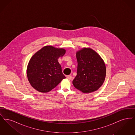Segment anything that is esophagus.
Segmentation results:
<instances>
[{"mask_svg":"<svg viewBox=\"0 0 135 135\" xmlns=\"http://www.w3.org/2000/svg\"><path fill=\"white\" fill-rule=\"evenodd\" d=\"M66 77H67V79H68L69 80H70V79H71V78H72V76L71 75H67Z\"/></svg>","mask_w":135,"mask_h":135,"instance_id":"obj_1","label":"esophagus"}]
</instances>
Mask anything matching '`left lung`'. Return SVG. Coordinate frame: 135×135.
Segmentation results:
<instances>
[{"mask_svg": "<svg viewBox=\"0 0 135 135\" xmlns=\"http://www.w3.org/2000/svg\"><path fill=\"white\" fill-rule=\"evenodd\" d=\"M76 58L77 75L72 81L74 87L84 93L98 90L106 76V66L102 59L90 48L77 51Z\"/></svg>", "mask_w": 135, "mask_h": 135, "instance_id": "left-lung-1", "label": "left lung"}]
</instances>
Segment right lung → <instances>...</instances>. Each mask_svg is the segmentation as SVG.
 I'll return each instance as SVG.
<instances>
[{
	"label": "right lung",
	"instance_id": "add662e5",
	"mask_svg": "<svg viewBox=\"0 0 135 135\" xmlns=\"http://www.w3.org/2000/svg\"><path fill=\"white\" fill-rule=\"evenodd\" d=\"M64 49L45 46L30 59L27 69L28 80L32 87L41 93L49 92L66 78L58 59L64 55Z\"/></svg>",
	"mask_w": 135,
	"mask_h": 135
}]
</instances>
